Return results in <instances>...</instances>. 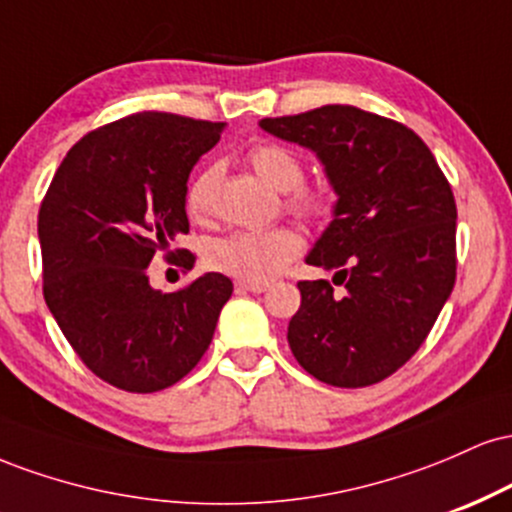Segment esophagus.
Returning a JSON list of instances; mask_svg holds the SVG:
<instances>
[{
  "instance_id": "esophagus-1",
  "label": "esophagus",
  "mask_w": 512,
  "mask_h": 512,
  "mask_svg": "<svg viewBox=\"0 0 512 512\" xmlns=\"http://www.w3.org/2000/svg\"><path fill=\"white\" fill-rule=\"evenodd\" d=\"M240 291H250V293H264L269 289V284H248V281H238Z\"/></svg>"
}]
</instances>
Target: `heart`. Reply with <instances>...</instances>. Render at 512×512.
Instances as JSON below:
<instances>
[{"label":"heart","mask_w":512,"mask_h":512,"mask_svg":"<svg viewBox=\"0 0 512 512\" xmlns=\"http://www.w3.org/2000/svg\"><path fill=\"white\" fill-rule=\"evenodd\" d=\"M252 170L276 192H291L286 204L301 216H322L327 197L317 190L298 187L303 180V163L293 151L279 144H264L250 151ZM219 168L211 166L190 182L185 195L187 214L204 219L211 209ZM303 248V240L291 228H267V231H233L214 238L204 250V260L214 272L233 276L248 284H267L286 269Z\"/></svg>","instance_id":"obj_1"}]
</instances>
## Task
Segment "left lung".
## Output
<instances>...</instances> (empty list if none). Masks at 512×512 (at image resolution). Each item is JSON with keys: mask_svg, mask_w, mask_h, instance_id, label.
I'll list each match as a JSON object with an SVG mask.
<instances>
[{"mask_svg": "<svg viewBox=\"0 0 512 512\" xmlns=\"http://www.w3.org/2000/svg\"><path fill=\"white\" fill-rule=\"evenodd\" d=\"M264 132L313 151L337 202L305 262L334 269L298 281L289 322L296 361L320 383H380L416 354L455 286V197L431 149L354 105L264 117Z\"/></svg>", "mask_w": 512, "mask_h": 512, "instance_id": "left-lung-1", "label": "left lung"}]
</instances>
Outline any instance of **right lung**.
I'll return each instance as SVG.
<instances>
[{
    "label": "right lung",
    "mask_w": 512,
    "mask_h": 512,
    "mask_svg": "<svg viewBox=\"0 0 512 512\" xmlns=\"http://www.w3.org/2000/svg\"><path fill=\"white\" fill-rule=\"evenodd\" d=\"M226 122L137 113L79 139L38 214L43 293L72 349L127 392L175 385L209 349L228 276L207 272L173 293L149 284V264L190 231L192 168ZM192 267V252L182 255Z\"/></svg>",
    "instance_id": "1"
}]
</instances>
